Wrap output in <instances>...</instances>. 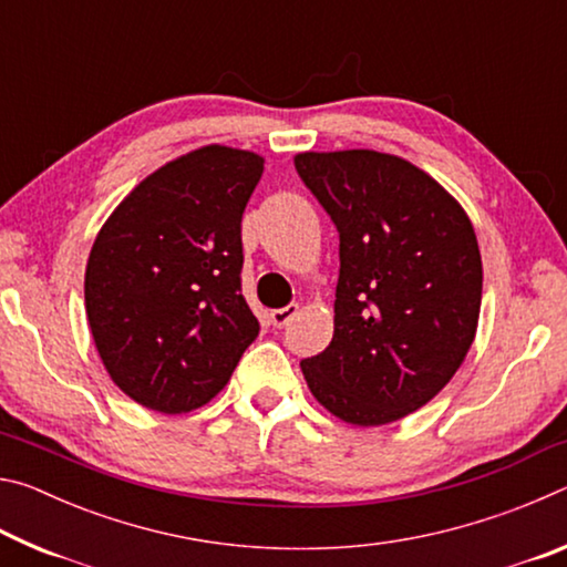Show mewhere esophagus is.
Listing matches in <instances>:
<instances>
[{
	"label": "esophagus",
	"instance_id": "1",
	"mask_svg": "<svg viewBox=\"0 0 567 567\" xmlns=\"http://www.w3.org/2000/svg\"><path fill=\"white\" fill-rule=\"evenodd\" d=\"M297 310H300V307H297V305H287V307H280V310H272L270 312V322L275 324V328H285V324L292 322Z\"/></svg>",
	"mask_w": 567,
	"mask_h": 567
}]
</instances>
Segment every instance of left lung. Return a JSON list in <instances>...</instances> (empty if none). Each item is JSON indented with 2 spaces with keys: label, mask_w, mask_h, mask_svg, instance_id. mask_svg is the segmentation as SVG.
<instances>
[{
  "label": "left lung",
  "mask_w": 567,
  "mask_h": 567,
  "mask_svg": "<svg viewBox=\"0 0 567 567\" xmlns=\"http://www.w3.org/2000/svg\"><path fill=\"white\" fill-rule=\"evenodd\" d=\"M295 167L340 233L334 332L300 362L307 388L350 425L402 420L453 380L475 340L483 260L473 223L398 155L300 152Z\"/></svg>",
  "instance_id": "left-lung-1"
}]
</instances>
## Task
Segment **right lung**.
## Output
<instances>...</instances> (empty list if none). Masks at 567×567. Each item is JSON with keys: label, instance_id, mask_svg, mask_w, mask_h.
<instances>
[{"label": "right lung", "instance_id": "right-lung-1", "mask_svg": "<svg viewBox=\"0 0 567 567\" xmlns=\"http://www.w3.org/2000/svg\"><path fill=\"white\" fill-rule=\"evenodd\" d=\"M262 169L247 150H192L142 179L97 233L84 272L94 348L142 408L207 405L260 332L239 292V225Z\"/></svg>", "mask_w": 567, "mask_h": 567}]
</instances>
